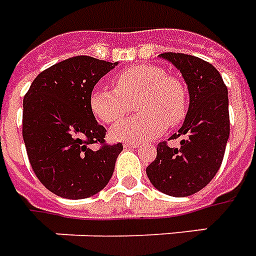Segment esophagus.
I'll return each mask as SVG.
<instances>
[{
  "mask_svg": "<svg viewBox=\"0 0 256 256\" xmlns=\"http://www.w3.org/2000/svg\"><path fill=\"white\" fill-rule=\"evenodd\" d=\"M122 146H124V148H138V143L125 142L124 144H122Z\"/></svg>",
  "mask_w": 256,
  "mask_h": 256,
  "instance_id": "34e87169",
  "label": "esophagus"
}]
</instances>
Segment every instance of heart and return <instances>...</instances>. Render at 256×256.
Masks as SVG:
<instances>
[{
  "instance_id": "1",
  "label": "heart",
  "mask_w": 256,
  "mask_h": 256,
  "mask_svg": "<svg viewBox=\"0 0 256 256\" xmlns=\"http://www.w3.org/2000/svg\"><path fill=\"white\" fill-rule=\"evenodd\" d=\"M113 90L98 85L90 92V108L103 124H114L132 110L136 99L139 113L112 130L116 140H143L160 135L168 126H178L189 108L188 88L161 67L136 64L124 68L112 80Z\"/></svg>"
}]
</instances>
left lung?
Masks as SVG:
<instances>
[{"mask_svg":"<svg viewBox=\"0 0 256 256\" xmlns=\"http://www.w3.org/2000/svg\"><path fill=\"white\" fill-rule=\"evenodd\" d=\"M161 56L180 70L190 95L184 122L172 139L183 136L179 148L157 146V157L146 168L156 189L174 197L200 192L220 168L229 139L228 88L211 63L197 56L164 52Z\"/></svg>","mask_w":256,"mask_h":256,"instance_id":"left-lung-1","label":"left lung"}]
</instances>
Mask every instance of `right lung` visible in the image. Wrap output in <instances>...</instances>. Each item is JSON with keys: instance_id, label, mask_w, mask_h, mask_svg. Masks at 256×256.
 Segmentation results:
<instances>
[{"instance_id": "1", "label": "right lung", "mask_w": 256, "mask_h": 256, "mask_svg": "<svg viewBox=\"0 0 256 256\" xmlns=\"http://www.w3.org/2000/svg\"><path fill=\"white\" fill-rule=\"evenodd\" d=\"M116 64L92 56L68 58L38 74L24 95L27 157L40 182L63 198L96 194L113 175L122 143H106V130L98 124L88 99Z\"/></svg>"}]
</instances>
